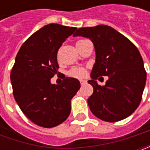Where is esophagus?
Returning <instances> with one entry per match:
<instances>
[{"label": "esophagus", "mask_w": 150, "mask_h": 150, "mask_svg": "<svg viewBox=\"0 0 150 150\" xmlns=\"http://www.w3.org/2000/svg\"><path fill=\"white\" fill-rule=\"evenodd\" d=\"M86 83H87V82H86L85 80H80V83H81V85H84Z\"/></svg>", "instance_id": "esophagus-1"}]
</instances>
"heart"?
Listing matches in <instances>:
<instances>
[{
	"label": "heart",
	"instance_id": "b5f03b06",
	"mask_svg": "<svg viewBox=\"0 0 150 150\" xmlns=\"http://www.w3.org/2000/svg\"><path fill=\"white\" fill-rule=\"evenodd\" d=\"M80 41H82V40H80ZM68 74L73 78H83L85 75V70L83 67H73L69 71Z\"/></svg>",
	"mask_w": 150,
	"mask_h": 150
}]
</instances>
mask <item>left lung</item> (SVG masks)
I'll return each instance as SVG.
<instances>
[{"label":"left lung","instance_id":"left-lung-1","mask_svg":"<svg viewBox=\"0 0 150 150\" xmlns=\"http://www.w3.org/2000/svg\"><path fill=\"white\" fill-rule=\"evenodd\" d=\"M78 36L89 38L95 48L92 79L88 81L93 88L88 99L91 112L110 123L129 117L139 105L146 83L144 61L138 48L107 25L78 28L73 34ZM101 76L109 77L104 86L96 81Z\"/></svg>","mask_w":150,"mask_h":150}]
</instances>
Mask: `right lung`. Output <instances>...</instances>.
Masks as SVG:
<instances>
[{
	"label": "right lung",
	"instance_id": "obj_1",
	"mask_svg": "<svg viewBox=\"0 0 150 150\" xmlns=\"http://www.w3.org/2000/svg\"><path fill=\"white\" fill-rule=\"evenodd\" d=\"M76 27L48 24L26 40L16 57L11 72L15 100L34 124L52 128L66 120L71 112V100L80 88L73 78L62 84L51 83L57 73V51Z\"/></svg>",
	"mask_w": 150,
	"mask_h": 150
}]
</instances>
